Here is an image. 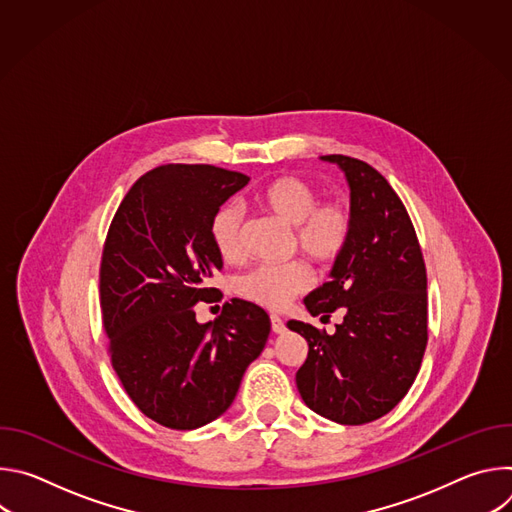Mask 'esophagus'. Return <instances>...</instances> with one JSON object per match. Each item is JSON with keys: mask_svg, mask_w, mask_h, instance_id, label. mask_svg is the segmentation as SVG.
Returning <instances> with one entry per match:
<instances>
[{"mask_svg": "<svg viewBox=\"0 0 512 512\" xmlns=\"http://www.w3.org/2000/svg\"><path fill=\"white\" fill-rule=\"evenodd\" d=\"M269 320H271V330H273L275 334H281V332L285 330V322H283L277 314H271Z\"/></svg>", "mask_w": 512, "mask_h": 512, "instance_id": "34e87169", "label": "esophagus"}]
</instances>
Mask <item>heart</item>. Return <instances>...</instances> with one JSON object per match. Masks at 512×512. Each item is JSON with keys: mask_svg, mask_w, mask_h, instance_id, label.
<instances>
[{"mask_svg": "<svg viewBox=\"0 0 512 512\" xmlns=\"http://www.w3.org/2000/svg\"><path fill=\"white\" fill-rule=\"evenodd\" d=\"M318 190L308 180L283 174L257 192V202L283 223L294 227V245L316 263L330 267L348 249L354 229L352 208L338 198L318 200ZM210 241L227 263L243 259V210L227 202L210 218ZM314 283V273L304 261L285 265H259L237 281V294L269 310L287 306Z\"/></svg>", "mask_w": 512, "mask_h": 512, "instance_id": "1", "label": "heart"}]
</instances>
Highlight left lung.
Segmentation results:
<instances>
[{"mask_svg": "<svg viewBox=\"0 0 512 512\" xmlns=\"http://www.w3.org/2000/svg\"><path fill=\"white\" fill-rule=\"evenodd\" d=\"M350 186L352 239L332 281L304 300L312 316L344 322L330 336L312 324L287 328L308 340L296 373L304 403L326 419L362 425L389 413L411 389L427 346V273L405 204L367 162L332 154Z\"/></svg>", "mask_w": 512, "mask_h": 512, "instance_id": "left-lung-1", "label": "left lung"}]
</instances>
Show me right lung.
Returning <instances> with one entry per match:
<instances>
[{"label": "right lung", "instance_id": "right-lung-1", "mask_svg": "<svg viewBox=\"0 0 512 512\" xmlns=\"http://www.w3.org/2000/svg\"><path fill=\"white\" fill-rule=\"evenodd\" d=\"M249 176L208 164H166L143 174L121 200L101 257L99 294L109 356L137 409L170 429L223 415L271 322L245 300L225 302L198 324V302H221L210 285L223 257L210 218Z\"/></svg>", "mask_w": 512, "mask_h": 512}]
</instances>
